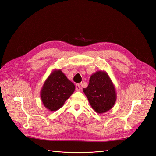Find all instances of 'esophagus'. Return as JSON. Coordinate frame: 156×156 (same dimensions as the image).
<instances>
[{
    "instance_id": "1",
    "label": "esophagus",
    "mask_w": 156,
    "mask_h": 156,
    "mask_svg": "<svg viewBox=\"0 0 156 156\" xmlns=\"http://www.w3.org/2000/svg\"><path fill=\"white\" fill-rule=\"evenodd\" d=\"M76 91H77V92H79V91H80V89H81V88H80V84H77L76 85Z\"/></svg>"
}]
</instances>
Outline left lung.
Returning <instances> with one entry per match:
<instances>
[{
	"instance_id": "left-lung-1",
	"label": "left lung",
	"mask_w": 156,
	"mask_h": 156,
	"mask_svg": "<svg viewBox=\"0 0 156 156\" xmlns=\"http://www.w3.org/2000/svg\"><path fill=\"white\" fill-rule=\"evenodd\" d=\"M92 108L103 114L114 106L117 99L115 86L105 71H98L91 76L87 88H83Z\"/></svg>"
}]
</instances>
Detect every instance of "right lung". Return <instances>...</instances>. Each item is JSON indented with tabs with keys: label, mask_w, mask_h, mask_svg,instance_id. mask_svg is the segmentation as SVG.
Masks as SVG:
<instances>
[{
	"label": "right lung",
	"mask_w": 156,
	"mask_h": 156,
	"mask_svg": "<svg viewBox=\"0 0 156 156\" xmlns=\"http://www.w3.org/2000/svg\"><path fill=\"white\" fill-rule=\"evenodd\" d=\"M75 89L74 84L61 69H53L41 90L42 104L51 112L60 109L74 92Z\"/></svg>",
	"instance_id": "right-lung-1"
}]
</instances>
